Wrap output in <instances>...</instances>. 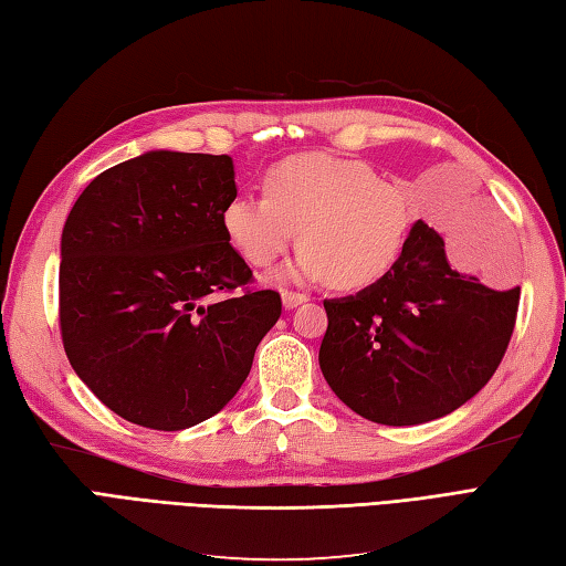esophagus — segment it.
<instances>
[{
    "label": "esophagus",
    "mask_w": 566,
    "mask_h": 566,
    "mask_svg": "<svg viewBox=\"0 0 566 566\" xmlns=\"http://www.w3.org/2000/svg\"><path fill=\"white\" fill-rule=\"evenodd\" d=\"M308 296L306 294H298V292H282V304L284 308H296L301 304H306Z\"/></svg>",
    "instance_id": "34e87169"
}]
</instances>
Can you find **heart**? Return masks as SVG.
I'll return each instance as SVG.
<instances>
[{"instance_id": "b5f03b06", "label": "heart", "mask_w": 566, "mask_h": 566, "mask_svg": "<svg viewBox=\"0 0 566 566\" xmlns=\"http://www.w3.org/2000/svg\"><path fill=\"white\" fill-rule=\"evenodd\" d=\"M265 197L239 195L221 227L248 265L265 270L296 241L304 251L289 280H327L335 289L374 286L396 270L415 227L407 192L354 159L296 154L262 176Z\"/></svg>"}]
</instances>
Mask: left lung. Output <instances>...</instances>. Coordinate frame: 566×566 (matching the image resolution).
Returning <instances> with one entry per match:
<instances>
[{"mask_svg": "<svg viewBox=\"0 0 566 566\" xmlns=\"http://www.w3.org/2000/svg\"><path fill=\"white\" fill-rule=\"evenodd\" d=\"M521 286L496 292L451 268L419 219L386 280L325 298L321 371L349 410L376 424H424L458 410L496 371L516 325Z\"/></svg>", "mask_w": 566, "mask_h": 566, "instance_id": "obj_1", "label": "left lung"}]
</instances>
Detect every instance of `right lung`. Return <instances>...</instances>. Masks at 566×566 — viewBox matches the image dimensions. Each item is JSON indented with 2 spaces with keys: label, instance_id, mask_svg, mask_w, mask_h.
Here are the masks:
<instances>
[{
  "label": "right lung",
  "instance_id": "add662e5",
  "mask_svg": "<svg viewBox=\"0 0 566 566\" xmlns=\"http://www.w3.org/2000/svg\"><path fill=\"white\" fill-rule=\"evenodd\" d=\"M233 197L231 156L161 149L103 170L64 221V352L127 422L180 431L217 415L280 321V294L248 289L223 233Z\"/></svg>",
  "mask_w": 566,
  "mask_h": 566
}]
</instances>
